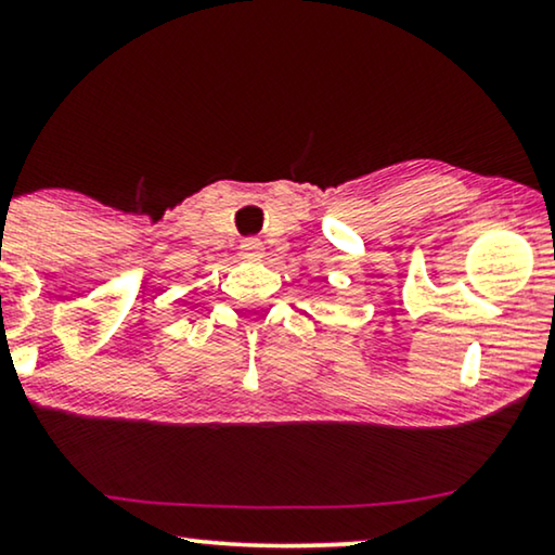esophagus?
<instances>
[{
	"instance_id": "34e87169",
	"label": "esophagus",
	"mask_w": 555,
	"mask_h": 555,
	"mask_svg": "<svg viewBox=\"0 0 555 555\" xmlns=\"http://www.w3.org/2000/svg\"><path fill=\"white\" fill-rule=\"evenodd\" d=\"M240 249L242 255L247 257V260H260V257L264 255V245L257 237H245L240 242Z\"/></svg>"
}]
</instances>
